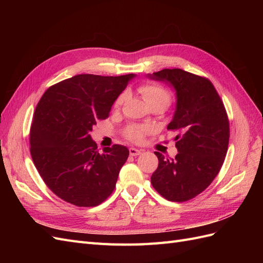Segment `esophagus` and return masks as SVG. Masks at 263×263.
<instances>
[{"label": "esophagus", "instance_id": "esophagus-1", "mask_svg": "<svg viewBox=\"0 0 263 263\" xmlns=\"http://www.w3.org/2000/svg\"><path fill=\"white\" fill-rule=\"evenodd\" d=\"M129 154H130V156H134V157H136V156H139V155H141V150H139V149H136V148H129Z\"/></svg>", "mask_w": 263, "mask_h": 263}]
</instances>
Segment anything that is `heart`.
I'll use <instances>...</instances> for the list:
<instances>
[{
  "mask_svg": "<svg viewBox=\"0 0 263 263\" xmlns=\"http://www.w3.org/2000/svg\"><path fill=\"white\" fill-rule=\"evenodd\" d=\"M138 92L142 95V98L145 99L149 106L158 104L163 105L166 108L172 102L171 92L163 85L158 83H142L138 86ZM124 100L125 94L123 93L116 99L115 106H121ZM149 132L150 128L147 126L129 125L124 129V136L133 142H140Z\"/></svg>",
  "mask_w": 263,
  "mask_h": 263,
  "instance_id": "obj_1",
  "label": "heart"
}]
</instances>
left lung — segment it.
I'll use <instances>...</instances> for the list:
<instances>
[{"label": "left lung", "instance_id": "8db88e82", "mask_svg": "<svg viewBox=\"0 0 263 263\" xmlns=\"http://www.w3.org/2000/svg\"><path fill=\"white\" fill-rule=\"evenodd\" d=\"M177 91V109L168 130H177L178 155L169 160L155 153L159 164L151 176L157 192L172 202L191 200L216 178L228 149L229 119L219 94L208 78L182 69L149 76Z\"/></svg>", "mask_w": 263, "mask_h": 263}]
</instances>
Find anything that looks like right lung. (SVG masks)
Returning a JSON list of instances; mask_svg holds the SVG:
<instances>
[{
    "instance_id": "add662e5",
    "label": "right lung",
    "mask_w": 263,
    "mask_h": 263,
    "mask_svg": "<svg viewBox=\"0 0 263 263\" xmlns=\"http://www.w3.org/2000/svg\"><path fill=\"white\" fill-rule=\"evenodd\" d=\"M134 74H78L51 85L39 100L29 132L30 155L46 185L61 200L92 208L112 194L129 151L113 145L99 153L90 132Z\"/></svg>"
}]
</instances>
